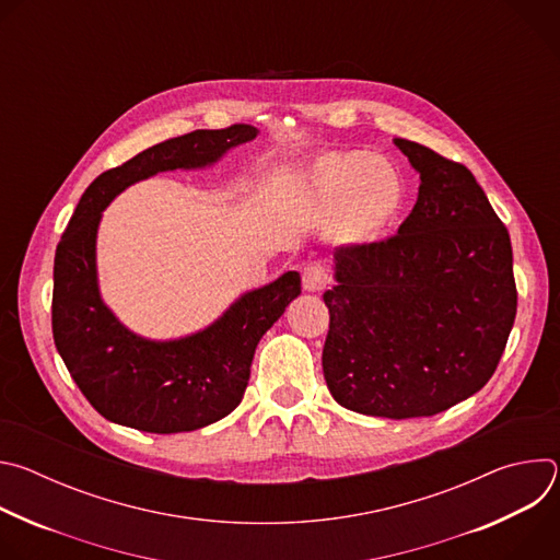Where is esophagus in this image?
I'll return each instance as SVG.
<instances>
[{
  "instance_id": "34e87169",
  "label": "esophagus",
  "mask_w": 560,
  "mask_h": 560,
  "mask_svg": "<svg viewBox=\"0 0 560 560\" xmlns=\"http://www.w3.org/2000/svg\"><path fill=\"white\" fill-rule=\"evenodd\" d=\"M330 283V275L322 264H310L303 268V290L318 292Z\"/></svg>"
}]
</instances>
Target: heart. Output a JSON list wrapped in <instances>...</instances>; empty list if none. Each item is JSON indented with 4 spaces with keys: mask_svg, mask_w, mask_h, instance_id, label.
<instances>
[{
    "mask_svg": "<svg viewBox=\"0 0 560 560\" xmlns=\"http://www.w3.org/2000/svg\"><path fill=\"white\" fill-rule=\"evenodd\" d=\"M296 188L316 217H341L348 236H365L378 228L401 199L396 171L365 152L318 156L299 175Z\"/></svg>",
    "mask_w": 560,
    "mask_h": 560,
    "instance_id": "1",
    "label": "heart"
}]
</instances>
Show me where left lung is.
I'll use <instances>...</instances> for the list:
<instances>
[{
	"label": "left lung",
	"instance_id": "1",
	"mask_svg": "<svg viewBox=\"0 0 560 560\" xmlns=\"http://www.w3.org/2000/svg\"><path fill=\"white\" fill-rule=\"evenodd\" d=\"M421 175L389 238L335 253L324 376L335 401L385 419L439 415L494 374L516 316L510 232L474 175L394 139Z\"/></svg>",
	"mask_w": 560,
	"mask_h": 560
}]
</instances>
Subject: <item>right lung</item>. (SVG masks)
<instances>
[{
  "label": "right lung",
  "mask_w": 560,
  "mask_h": 560,
  "mask_svg": "<svg viewBox=\"0 0 560 560\" xmlns=\"http://www.w3.org/2000/svg\"><path fill=\"white\" fill-rule=\"evenodd\" d=\"M255 126L195 130L156 143L102 173L79 199L55 253L52 337L72 381L108 421L152 434L206 428L242 404L261 337L301 294L299 272L238 296L208 328L171 341L130 332L104 303L97 281V228L128 186L166 171L206 168Z\"/></svg>",
  "instance_id": "add662e5"
}]
</instances>
